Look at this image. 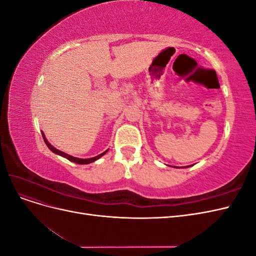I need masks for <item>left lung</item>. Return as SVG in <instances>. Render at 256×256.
<instances>
[{
    "label": "left lung",
    "mask_w": 256,
    "mask_h": 256,
    "mask_svg": "<svg viewBox=\"0 0 256 256\" xmlns=\"http://www.w3.org/2000/svg\"><path fill=\"white\" fill-rule=\"evenodd\" d=\"M174 168H178V166H174ZM188 168V166H187Z\"/></svg>",
    "instance_id": "obj_1"
}]
</instances>
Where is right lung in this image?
<instances>
[{
    "instance_id": "1",
    "label": "right lung",
    "mask_w": 256,
    "mask_h": 256,
    "mask_svg": "<svg viewBox=\"0 0 256 256\" xmlns=\"http://www.w3.org/2000/svg\"><path fill=\"white\" fill-rule=\"evenodd\" d=\"M42 138H44V143L47 144V146L49 147V150H50L52 152L56 154H60V156L64 157V158L68 159L69 161H72V162H74V164H92V162H94V161L98 160L99 158H102V157L104 156V154H106V152L109 150H106V152H104L102 154H98V156H96V157H92V158H88V159L76 158V157L70 156V154H66V152H60V150H56V147L52 146V145L48 142V140H47V138H46V136H44V132H42Z\"/></svg>"
}]
</instances>
